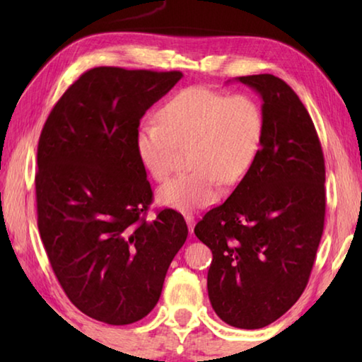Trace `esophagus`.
<instances>
[{
	"label": "esophagus",
	"instance_id": "34e87169",
	"mask_svg": "<svg viewBox=\"0 0 362 362\" xmlns=\"http://www.w3.org/2000/svg\"><path fill=\"white\" fill-rule=\"evenodd\" d=\"M185 220H187V225H188L189 233H193V228H194V217L192 216V214H185Z\"/></svg>",
	"mask_w": 362,
	"mask_h": 362
}]
</instances>
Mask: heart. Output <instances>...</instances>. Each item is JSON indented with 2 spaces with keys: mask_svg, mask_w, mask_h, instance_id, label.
Listing matches in <instances>:
<instances>
[{
  "mask_svg": "<svg viewBox=\"0 0 362 362\" xmlns=\"http://www.w3.org/2000/svg\"><path fill=\"white\" fill-rule=\"evenodd\" d=\"M158 121L137 127L134 146L153 180H164L177 145L188 146L187 174L164 182L156 192L159 204L180 212L204 209L220 196V180L236 183L252 166L265 136V115L247 94L187 88L164 103Z\"/></svg>",
  "mask_w": 362,
  "mask_h": 362,
  "instance_id": "obj_1",
  "label": "heart"
}]
</instances>
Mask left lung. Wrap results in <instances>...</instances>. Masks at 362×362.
Masks as SVG:
<instances>
[{
    "mask_svg": "<svg viewBox=\"0 0 362 362\" xmlns=\"http://www.w3.org/2000/svg\"><path fill=\"white\" fill-rule=\"evenodd\" d=\"M262 97L265 136L252 166L223 204L194 226L212 250L207 292L220 320L265 327L308 284L326 216V168L313 121L289 84L240 76Z\"/></svg>",
    "mask_w": 362,
    "mask_h": 362,
    "instance_id": "left-lung-1",
    "label": "left lung"
}]
</instances>
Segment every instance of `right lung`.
<instances>
[{
  "label": "right lung",
  "mask_w": 362,
  "mask_h": 362,
  "mask_svg": "<svg viewBox=\"0 0 362 362\" xmlns=\"http://www.w3.org/2000/svg\"><path fill=\"white\" fill-rule=\"evenodd\" d=\"M180 71L95 66L49 113L35 177L38 228L70 302L124 326L155 308L170 262L188 236L182 214H145L153 201L134 137Z\"/></svg>",
  "instance_id": "obj_1"
}]
</instances>
